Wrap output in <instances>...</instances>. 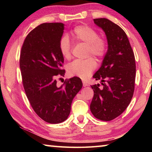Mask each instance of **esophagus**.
Segmentation results:
<instances>
[{"instance_id":"esophagus-1","label":"esophagus","mask_w":152,"mask_h":152,"mask_svg":"<svg viewBox=\"0 0 152 152\" xmlns=\"http://www.w3.org/2000/svg\"><path fill=\"white\" fill-rule=\"evenodd\" d=\"M82 84H83V86H84V87H86V86H88V84H87L86 82L85 81H84V80L82 81Z\"/></svg>"}]
</instances>
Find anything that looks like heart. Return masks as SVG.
<instances>
[{"instance_id": "obj_1", "label": "heart", "mask_w": 152, "mask_h": 152, "mask_svg": "<svg viewBox=\"0 0 152 152\" xmlns=\"http://www.w3.org/2000/svg\"><path fill=\"white\" fill-rule=\"evenodd\" d=\"M73 35L80 42L88 45V54H91L97 58H102L106 52L107 45L104 41L99 38V35L94 29L88 26H78L74 29ZM59 48L61 54L66 59L71 56L72 45L70 41L67 36L61 38L59 43ZM96 67V61L92 58L84 60H76L69 64L67 68L70 76H78L86 79L91 75Z\"/></svg>"}]
</instances>
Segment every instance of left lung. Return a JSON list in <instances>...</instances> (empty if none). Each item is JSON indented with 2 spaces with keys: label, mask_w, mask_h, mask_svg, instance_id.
I'll return each mask as SVG.
<instances>
[{
  "label": "left lung",
  "mask_w": 152,
  "mask_h": 152,
  "mask_svg": "<svg viewBox=\"0 0 152 152\" xmlns=\"http://www.w3.org/2000/svg\"><path fill=\"white\" fill-rule=\"evenodd\" d=\"M94 22L106 35L108 49L93 76L96 80H101L102 86H91L94 96L90 109L96 119L108 121L119 116L132 101L135 60L127 36L119 25L105 18L95 19Z\"/></svg>",
  "instance_id": "left-lung-1"
}]
</instances>
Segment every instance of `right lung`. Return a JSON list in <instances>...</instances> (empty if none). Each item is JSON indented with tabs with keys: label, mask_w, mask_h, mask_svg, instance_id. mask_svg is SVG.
<instances>
[{
	"label": "right lung",
	"mask_w": 152,
	"mask_h": 152,
	"mask_svg": "<svg viewBox=\"0 0 152 152\" xmlns=\"http://www.w3.org/2000/svg\"><path fill=\"white\" fill-rule=\"evenodd\" d=\"M64 30L61 23H43L25 38L20 56V69L27 97L38 116L56 124L68 119L74 98L82 87L74 76L57 86L56 78L64 76V59L59 43Z\"/></svg>",
	"instance_id": "right-lung-1"
}]
</instances>
